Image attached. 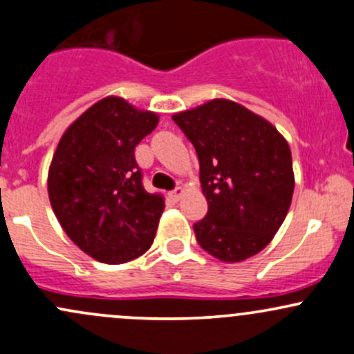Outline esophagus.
Wrapping results in <instances>:
<instances>
[{
	"label": "esophagus",
	"instance_id": "1",
	"mask_svg": "<svg viewBox=\"0 0 354 354\" xmlns=\"http://www.w3.org/2000/svg\"><path fill=\"white\" fill-rule=\"evenodd\" d=\"M183 192H185L183 187H176V188L173 189V192H171V198H173L174 202H178V200H180L181 196H183Z\"/></svg>",
	"mask_w": 354,
	"mask_h": 354
}]
</instances>
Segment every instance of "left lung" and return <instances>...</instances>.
Masks as SVG:
<instances>
[{"label":"left lung","mask_w":354,"mask_h":354,"mask_svg":"<svg viewBox=\"0 0 354 354\" xmlns=\"http://www.w3.org/2000/svg\"><path fill=\"white\" fill-rule=\"evenodd\" d=\"M195 146L208 212L193 224L214 258L237 263L258 254L292 203V152L270 122L230 100H212L173 115Z\"/></svg>","instance_id":"8db88e82"}]
</instances>
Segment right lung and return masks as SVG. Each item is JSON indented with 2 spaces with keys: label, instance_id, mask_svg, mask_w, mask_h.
Returning <instances> with one entry per match:
<instances>
[{
  "label": "right lung",
  "instance_id": "add662e5",
  "mask_svg": "<svg viewBox=\"0 0 354 354\" xmlns=\"http://www.w3.org/2000/svg\"><path fill=\"white\" fill-rule=\"evenodd\" d=\"M154 111L106 96L69 125L47 178L52 210L81 251L122 265L151 248L165 198L147 193L136 146L158 125Z\"/></svg>",
  "mask_w": 354,
  "mask_h": 354
}]
</instances>
